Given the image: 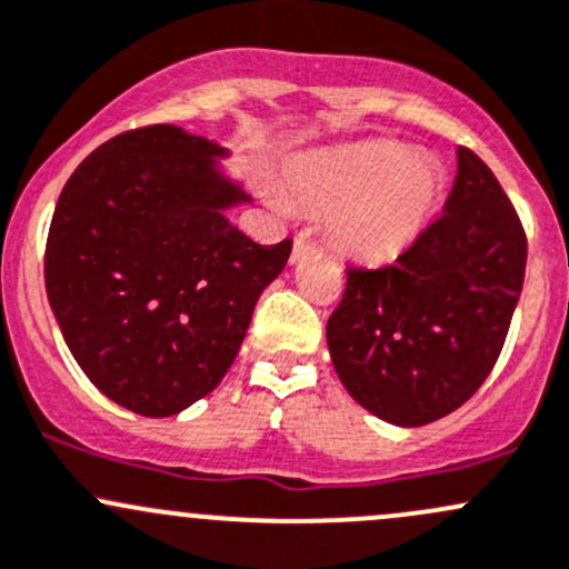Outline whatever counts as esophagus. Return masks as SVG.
<instances>
[{
	"label": "esophagus",
	"instance_id": "esophagus-1",
	"mask_svg": "<svg viewBox=\"0 0 569 569\" xmlns=\"http://www.w3.org/2000/svg\"><path fill=\"white\" fill-rule=\"evenodd\" d=\"M313 250V242H310L305 234H297L295 237V253H291V261H300L305 253H310Z\"/></svg>",
	"mask_w": 569,
	"mask_h": 569
}]
</instances>
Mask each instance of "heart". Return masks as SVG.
Segmentation results:
<instances>
[{"label": "heart", "mask_w": 569, "mask_h": 569, "mask_svg": "<svg viewBox=\"0 0 569 569\" xmlns=\"http://www.w3.org/2000/svg\"><path fill=\"white\" fill-rule=\"evenodd\" d=\"M445 190V174L409 147L370 141L316 149L286 166V196L269 190L274 207L300 201L327 212V237L340 253L385 261L403 253L428 223Z\"/></svg>", "instance_id": "obj_1"}]
</instances>
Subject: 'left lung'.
Returning a JSON list of instances; mask_svg holds the SVG:
<instances>
[{
    "label": "left lung",
    "instance_id": "obj_1",
    "mask_svg": "<svg viewBox=\"0 0 569 569\" xmlns=\"http://www.w3.org/2000/svg\"><path fill=\"white\" fill-rule=\"evenodd\" d=\"M346 272L327 321L335 373L370 415L420 428L460 409L499 360L523 289L526 234L493 171L458 147L441 218L395 264Z\"/></svg>",
    "mask_w": 569,
    "mask_h": 569
}]
</instances>
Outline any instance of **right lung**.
Listing matches in <instances>:
<instances>
[{
    "label": "right lung",
    "mask_w": 569,
    "mask_h": 569,
    "mask_svg": "<svg viewBox=\"0 0 569 569\" xmlns=\"http://www.w3.org/2000/svg\"><path fill=\"white\" fill-rule=\"evenodd\" d=\"M229 149L177 124L128 130L73 171L53 209L46 291L70 355L106 398L171 417L220 385L291 239L229 220L250 204Z\"/></svg>",
    "instance_id": "right-lung-1"
}]
</instances>
